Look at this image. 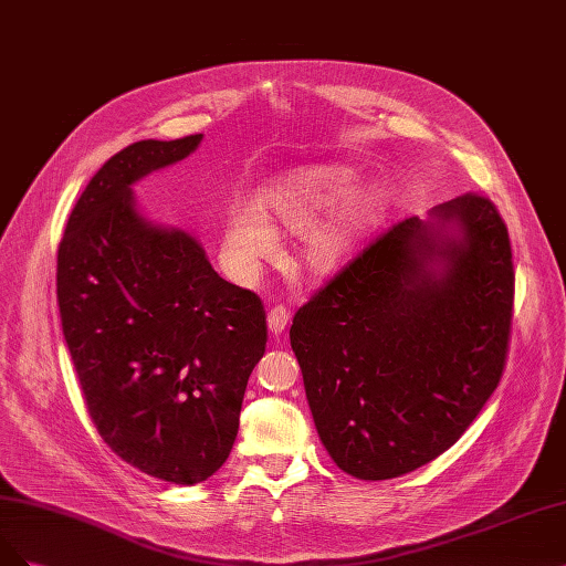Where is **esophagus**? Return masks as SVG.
Here are the masks:
<instances>
[{"label":"esophagus","instance_id":"34e87169","mask_svg":"<svg viewBox=\"0 0 566 566\" xmlns=\"http://www.w3.org/2000/svg\"><path fill=\"white\" fill-rule=\"evenodd\" d=\"M287 323H290V311L285 306H274L266 314V327H269V333L274 335V337L285 333Z\"/></svg>","mask_w":566,"mask_h":566}]
</instances>
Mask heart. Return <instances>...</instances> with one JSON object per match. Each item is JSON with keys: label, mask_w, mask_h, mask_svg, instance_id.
<instances>
[{"label": "heart", "mask_w": 566, "mask_h": 566, "mask_svg": "<svg viewBox=\"0 0 566 566\" xmlns=\"http://www.w3.org/2000/svg\"><path fill=\"white\" fill-rule=\"evenodd\" d=\"M356 185V172L337 164L292 168L258 191V203L233 199L224 210L222 252L245 279L276 245L272 224L297 233L295 258L308 274L335 271L384 212L381 191Z\"/></svg>", "instance_id": "1"}]
</instances>
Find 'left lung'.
I'll list each match as a JSON object with an SVG mask.
<instances>
[{
  "label": "left lung",
  "mask_w": 566,
  "mask_h": 566,
  "mask_svg": "<svg viewBox=\"0 0 566 566\" xmlns=\"http://www.w3.org/2000/svg\"><path fill=\"white\" fill-rule=\"evenodd\" d=\"M509 229L463 193L363 250L290 327L318 438L358 480H391L463 436L499 386L513 316Z\"/></svg>",
  "instance_id": "1"
}]
</instances>
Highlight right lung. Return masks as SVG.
Here are the masks:
<instances>
[{"label":"right lung","instance_id":"right-lung-1","mask_svg":"<svg viewBox=\"0 0 566 566\" xmlns=\"http://www.w3.org/2000/svg\"><path fill=\"white\" fill-rule=\"evenodd\" d=\"M203 135L140 140L97 170L57 248L63 335L97 433L172 484L220 471L266 346L255 292L227 283L193 233L149 220L133 185L187 159Z\"/></svg>","mask_w":566,"mask_h":566}]
</instances>
